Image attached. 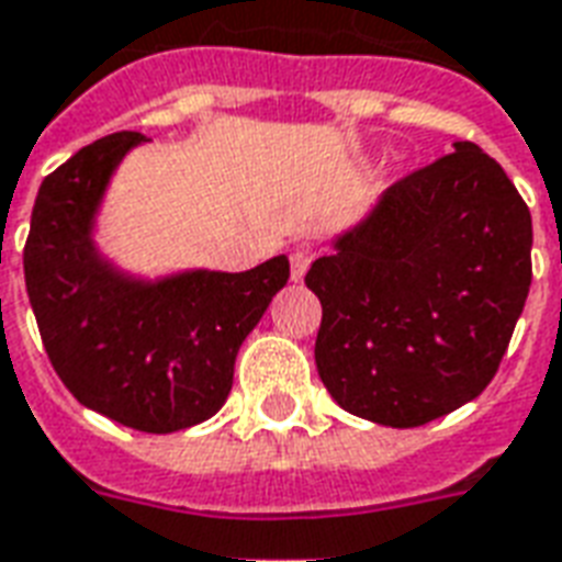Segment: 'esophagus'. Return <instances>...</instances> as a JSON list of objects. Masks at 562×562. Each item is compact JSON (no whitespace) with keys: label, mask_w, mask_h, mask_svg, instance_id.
Instances as JSON below:
<instances>
[{"label":"esophagus","mask_w":562,"mask_h":562,"mask_svg":"<svg viewBox=\"0 0 562 562\" xmlns=\"http://www.w3.org/2000/svg\"><path fill=\"white\" fill-rule=\"evenodd\" d=\"M311 263H314V251H307V248L293 251L290 255V276H293V281H302L307 269H311Z\"/></svg>","instance_id":"esophagus-1"}]
</instances>
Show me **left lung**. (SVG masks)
<instances>
[{
	"label": "left lung",
	"mask_w": 562,
	"mask_h": 562,
	"mask_svg": "<svg viewBox=\"0 0 562 562\" xmlns=\"http://www.w3.org/2000/svg\"><path fill=\"white\" fill-rule=\"evenodd\" d=\"M396 180L305 284L323 305L316 370L335 403L408 429L495 379L530 290V210L471 142Z\"/></svg>",
	"instance_id": "left-lung-1"
}]
</instances>
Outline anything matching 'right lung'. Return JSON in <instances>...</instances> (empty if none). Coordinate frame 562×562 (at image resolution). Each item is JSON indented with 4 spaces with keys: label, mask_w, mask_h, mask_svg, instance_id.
I'll return each mask as SVG.
<instances>
[{
    "label": "right lung",
    "mask_w": 562,
    "mask_h": 562,
    "mask_svg": "<svg viewBox=\"0 0 562 562\" xmlns=\"http://www.w3.org/2000/svg\"><path fill=\"white\" fill-rule=\"evenodd\" d=\"M142 142V133L97 138L44 177L23 248L25 290L46 356L82 406L130 429L177 432L225 406L236 352L286 284L290 260L159 281L109 263L94 246L97 210Z\"/></svg>",
    "instance_id": "obj_1"
}]
</instances>
